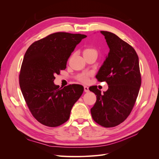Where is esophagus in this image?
Listing matches in <instances>:
<instances>
[{
  "label": "esophagus",
  "mask_w": 159,
  "mask_h": 159,
  "mask_svg": "<svg viewBox=\"0 0 159 159\" xmlns=\"http://www.w3.org/2000/svg\"><path fill=\"white\" fill-rule=\"evenodd\" d=\"M84 91H85V92L87 93V92H89V88L88 87V86L85 85L84 87Z\"/></svg>",
  "instance_id": "obj_1"
}]
</instances>
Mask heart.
<instances>
[{
  "instance_id": "b5f03b06",
  "label": "heart",
  "mask_w": 159,
  "mask_h": 159,
  "mask_svg": "<svg viewBox=\"0 0 159 159\" xmlns=\"http://www.w3.org/2000/svg\"><path fill=\"white\" fill-rule=\"evenodd\" d=\"M92 52H97L96 50L93 48H85L84 50V54H90V53ZM91 73L89 72H84V73H81L78 74L77 75L76 78L78 81H81L82 83H88L89 81V76L91 75Z\"/></svg>"
}]
</instances>
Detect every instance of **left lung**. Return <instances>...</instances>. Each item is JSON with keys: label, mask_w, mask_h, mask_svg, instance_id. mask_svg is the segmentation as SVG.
I'll list each match as a JSON object with an SVG mask.
<instances>
[{"label": "left lung", "mask_w": 159, "mask_h": 159, "mask_svg": "<svg viewBox=\"0 0 159 159\" xmlns=\"http://www.w3.org/2000/svg\"><path fill=\"white\" fill-rule=\"evenodd\" d=\"M109 52L96 78L106 81L108 89L101 93L97 86L89 90L97 100L91 109L94 121L104 127H113L123 123L131 113L141 84L139 57L133 48L115 34L101 31Z\"/></svg>", "instance_id": "left-lung-1"}]
</instances>
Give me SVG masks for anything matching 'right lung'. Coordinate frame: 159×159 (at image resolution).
<instances>
[{
	"label": "right lung",
	"instance_id": "1",
	"mask_svg": "<svg viewBox=\"0 0 159 159\" xmlns=\"http://www.w3.org/2000/svg\"><path fill=\"white\" fill-rule=\"evenodd\" d=\"M87 37L81 34L56 32L37 40L26 50L19 84L28 107L38 122L55 127L66 122L74 103L83 93L78 84L60 88L55 75L66 68L77 44Z\"/></svg>",
	"mask_w": 159,
	"mask_h": 159
}]
</instances>
